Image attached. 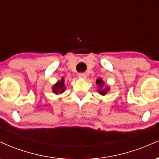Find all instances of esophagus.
<instances>
[{"mask_svg":"<svg viewBox=\"0 0 159 159\" xmlns=\"http://www.w3.org/2000/svg\"><path fill=\"white\" fill-rule=\"evenodd\" d=\"M78 78H82V79H83V78H86L85 73H79V74H78Z\"/></svg>","mask_w":159,"mask_h":159,"instance_id":"1","label":"esophagus"}]
</instances>
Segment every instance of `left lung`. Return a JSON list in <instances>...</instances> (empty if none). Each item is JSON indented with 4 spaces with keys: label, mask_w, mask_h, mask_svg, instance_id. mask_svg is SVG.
I'll return each instance as SVG.
<instances>
[{
    "label": "left lung",
    "mask_w": 159,
    "mask_h": 159,
    "mask_svg": "<svg viewBox=\"0 0 159 159\" xmlns=\"http://www.w3.org/2000/svg\"><path fill=\"white\" fill-rule=\"evenodd\" d=\"M96 84H98V93L102 95V96H105V94L107 93V92H108L109 90H110V87H104L103 88V86L105 84V82L102 81V78H98V79L96 80Z\"/></svg>",
    "instance_id": "obj_1"
}]
</instances>
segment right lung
<instances>
[{
    "mask_svg": "<svg viewBox=\"0 0 159 159\" xmlns=\"http://www.w3.org/2000/svg\"><path fill=\"white\" fill-rule=\"evenodd\" d=\"M66 90V87L64 86V79L63 78H61V81H59L57 83L52 87V91L54 94H60L63 93Z\"/></svg>",
    "mask_w": 159,
    "mask_h": 159,
    "instance_id": "right-lung-1",
    "label": "right lung"
}]
</instances>
